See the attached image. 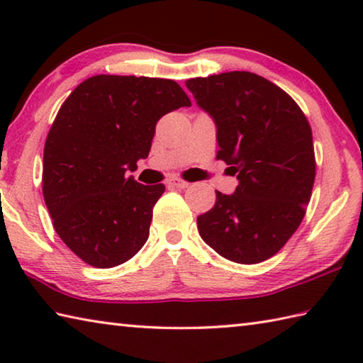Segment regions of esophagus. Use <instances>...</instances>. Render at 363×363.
<instances>
[{"instance_id":"34e87169","label":"esophagus","mask_w":363,"mask_h":363,"mask_svg":"<svg viewBox=\"0 0 363 363\" xmlns=\"http://www.w3.org/2000/svg\"><path fill=\"white\" fill-rule=\"evenodd\" d=\"M168 184H169L171 187H176V189H187L190 186L189 182L182 181V179H177V177H173V179H169Z\"/></svg>"}]
</instances>
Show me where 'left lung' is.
Masks as SVG:
<instances>
[{"instance_id":"1","label":"left lung","mask_w":363,"mask_h":363,"mask_svg":"<svg viewBox=\"0 0 363 363\" xmlns=\"http://www.w3.org/2000/svg\"><path fill=\"white\" fill-rule=\"evenodd\" d=\"M186 86L216 123V158L238 179L235 192H216L214 206L196 218L200 237L229 261H266L296 232L311 200L309 121L284 89L256 73L225 72Z\"/></svg>"}]
</instances>
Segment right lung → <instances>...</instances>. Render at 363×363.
Masks as SVG:
<instances>
[{"instance_id": "add662e5", "label": "right lung", "mask_w": 363, "mask_h": 363, "mask_svg": "<svg viewBox=\"0 0 363 363\" xmlns=\"http://www.w3.org/2000/svg\"><path fill=\"white\" fill-rule=\"evenodd\" d=\"M190 99L173 79L96 75L67 97L46 138L43 195L54 229L89 266L126 262L149 238L163 184L126 171L149 157L157 121Z\"/></svg>"}]
</instances>
